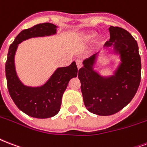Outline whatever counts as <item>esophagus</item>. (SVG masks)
Wrapping results in <instances>:
<instances>
[{
  "label": "esophagus",
  "instance_id": "esophagus-1",
  "mask_svg": "<svg viewBox=\"0 0 147 147\" xmlns=\"http://www.w3.org/2000/svg\"><path fill=\"white\" fill-rule=\"evenodd\" d=\"M76 65H77V67H78V69H80V68H82V63L81 60L77 59V60H76Z\"/></svg>",
  "mask_w": 147,
  "mask_h": 147
}]
</instances>
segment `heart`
Returning <instances> with one entry per match:
<instances>
[{"label": "heart", "instance_id": "obj_1", "mask_svg": "<svg viewBox=\"0 0 147 147\" xmlns=\"http://www.w3.org/2000/svg\"><path fill=\"white\" fill-rule=\"evenodd\" d=\"M97 35V34L94 31H88V32H83V33L81 34V40L82 41H85V42H89V41H92V40L95 39V38ZM102 43V39H98L96 44L97 45H100Z\"/></svg>", "mask_w": 147, "mask_h": 147}]
</instances>
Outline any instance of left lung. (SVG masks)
<instances>
[{"label": "left lung", "mask_w": 147, "mask_h": 147, "mask_svg": "<svg viewBox=\"0 0 147 147\" xmlns=\"http://www.w3.org/2000/svg\"><path fill=\"white\" fill-rule=\"evenodd\" d=\"M109 41L104 47H113L120 55V64L113 76H102L94 70L98 55L83 61L78 70L84 104L90 113L110 116L127 106L136 95L141 79V59L137 42L131 34L119 27L110 26Z\"/></svg>", "instance_id": "left-lung-1"}]
</instances>
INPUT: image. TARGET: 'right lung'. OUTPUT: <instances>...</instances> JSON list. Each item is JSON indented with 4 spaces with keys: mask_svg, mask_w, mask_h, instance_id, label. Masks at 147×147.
<instances>
[{
    "mask_svg": "<svg viewBox=\"0 0 147 147\" xmlns=\"http://www.w3.org/2000/svg\"><path fill=\"white\" fill-rule=\"evenodd\" d=\"M57 26L43 23L21 31L9 48L5 64L7 84L9 93L18 108L27 115L38 119L50 118L60 110L61 98L70 79L78 75L76 61L69 66L58 68L43 86H24L15 70L14 56L18 45L35 37L50 36L56 34Z\"/></svg>",
    "mask_w": 147,
    "mask_h": 147,
    "instance_id": "add662e5",
    "label": "right lung"
}]
</instances>
